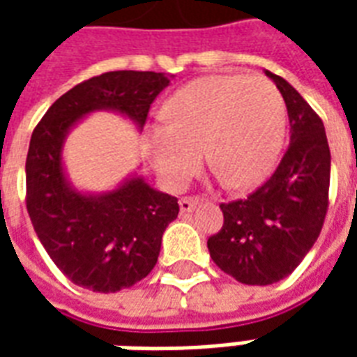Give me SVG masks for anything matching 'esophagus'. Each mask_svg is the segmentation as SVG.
<instances>
[{"label":"esophagus","instance_id":"obj_1","mask_svg":"<svg viewBox=\"0 0 357 357\" xmlns=\"http://www.w3.org/2000/svg\"><path fill=\"white\" fill-rule=\"evenodd\" d=\"M197 204H199V199H191V197H183L181 201H179V210L187 214V212H193L197 208Z\"/></svg>","mask_w":357,"mask_h":357}]
</instances>
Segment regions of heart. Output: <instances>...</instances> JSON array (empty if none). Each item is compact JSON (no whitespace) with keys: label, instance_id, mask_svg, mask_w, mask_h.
Wrapping results in <instances>:
<instances>
[{"label":"heart","instance_id":"b5f03b06","mask_svg":"<svg viewBox=\"0 0 357 357\" xmlns=\"http://www.w3.org/2000/svg\"><path fill=\"white\" fill-rule=\"evenodd\" d=\"M164 128L151 133L158 178L178 191L191 179L204 149L206 162L229 189L260 183L275 166L287 128V107L264 76H206L164 102Z\"/></svg>","mask_w":357,"mask_h":357}]
</instances>
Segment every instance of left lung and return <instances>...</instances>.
I'll return each instance as SVG.
<instances>
[{"label":"left lung","mask_w":357,"mask_h":357,"mask_svg":"<svg viewBox=\"0 0 357 357\" xmlns=\"http://www.w3.org/2000/svg\"><path fill=\"white\" fill-rule=\"evenodd\" d=\"M291 143L275 172L247 199L222 202L224 225L208 239L210 258L245 284H271L291 275L321 233L329 208L331 151L321 118L281 76Z\"/></svg>","instance_id":"1"}]
</instances>
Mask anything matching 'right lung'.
<instances>
[{
	"mask_svg": "<svg viewBox=\"0 0 357 357\" xmlns=\"http://www.w3.org/2000/svg\"><path fill=\"white\" fill-rule=\"evenodd\" d=\"M170 80L160 73L116 70L82 82L53 102L32 132L26 156V210L43 248L74 284L118 292L147 277L162 233L178 218L176 197L132 178L105 195L68 185L61 162L66 133L82 116L116 110L143 128Z\"/></svg>",
	"mask_w": 357,
	"mask_h": 357,
	"instance_id": "right-lung-1",
	"label": "right lung"
}]
</instances>
